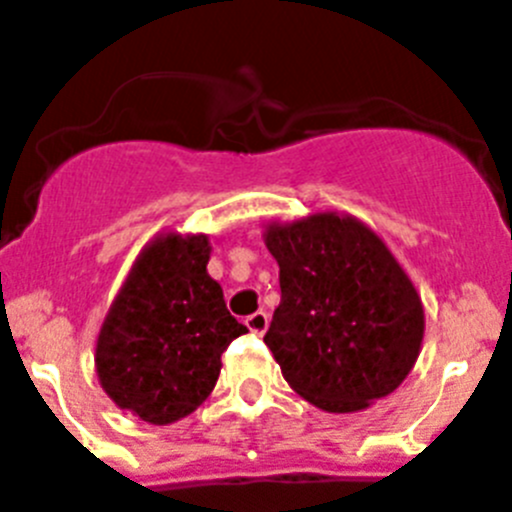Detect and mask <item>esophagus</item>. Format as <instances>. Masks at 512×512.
<instances>
[{
    "label": "esophagus",
    "instance_id": "1",
    "mask_svg": "<svg viewBox=\"0 0 512 512\" xmlns=\"http://www.w3.org/2000/svg\"><path fill=\"white\" fill-rule=\"evenodd\" d=\"M246 328L251 330V333H256V336H264L266 328H269V315H266L264 310L253 312V315L246 318Z\"/></svg>",
    "mask_w": 512,
    "mask_h": 512
}]
</instances>
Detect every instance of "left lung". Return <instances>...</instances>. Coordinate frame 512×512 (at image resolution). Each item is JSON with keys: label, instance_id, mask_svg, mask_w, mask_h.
I'll return each mask as SVG.
<instances>
[{"label": "left lung", "instance_id": "obj_1", "mask_svg": "<svg viewBox=\"0 0 512 512\" xmlns=\"http://www.w3.org/2000/svg\"><path fill=\"white\" fill-rule=\"evenodd\" d=\"M282 302L264 343L289 387L315 408L356 413L408 377L423 343V302L369 225L315 212L264 233Z\"/></svg>", "mask_w": 512, "mask_h": 512}]
</instances>
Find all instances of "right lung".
I'll list each match as a JSON object with an SVG mask.
<instances>
[{"label":"right lung","mask_w":512,"mask_h":512,"mask_svg":"<svg viewBox=\"0 0 512 512\" xmlns=\"http://www.w3.org/2000/svg\"><path fill=\"white\" fill-rule=\"evenodd\" d=\"M207 235L164 233L135 259L97 338V377L117 408L169 425L200 408L220 356L248 333L207 274Z\"/></svg>","instance_id":"add662e5"}]
</instances>
